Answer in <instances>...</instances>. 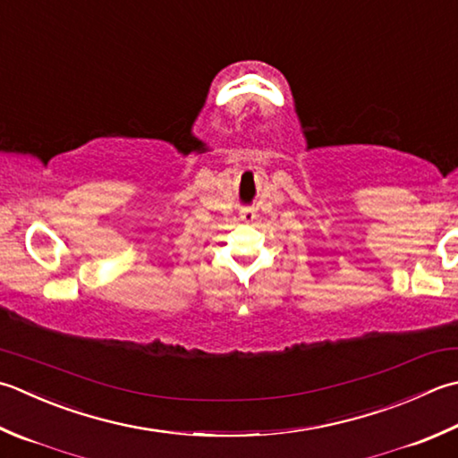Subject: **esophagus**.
Instances as JSON below:
<instances>
[{
  "mask_svg": "<svg viewBox=\"0 0 458 458\" xmlns=\"http://www.w3.org/2000/svg\"><path fill=\"white\" fill-rule=\"evenodd\" d=\"M240 218L244 222H252L256 218V210L254 208H244L240 212Z\"/></svg>",
  "mask_w": 458,
  "mask_h": 458,
  "instance_id": "1",
  "label": "esophagus"
}]
</instances>
